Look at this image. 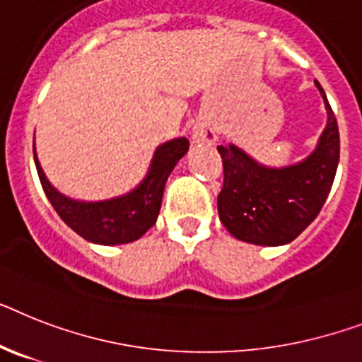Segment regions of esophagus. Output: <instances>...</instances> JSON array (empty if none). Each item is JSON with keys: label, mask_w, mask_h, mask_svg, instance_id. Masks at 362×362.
Segmentation results:
<instances>
[{"label": "esophagus", "mask_w": 362, "mask_h": 362, "mask_svg": "<svg viewBox=\"0 0 362 362\" xmlns=\"http://www.w3.org/2000/svg\"><path fill=\"white\" fill-rule=\"evenodd\" d=\"M194 140L196 142H203V144H214L218 140V134L209 125H196L194 127Z\"/></svg>", "instance_id": "1"}]
</instances>
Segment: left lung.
<instances>
[{
	"label": "left lung",
	"instance_id": "1",
	"mask_svg": "<svg viewBox=\"0 0 362 362\" xmlns=\"http://www.w3.org/2000/svg\"><path fill=\"white\" fill-rule=\"evenodd\" d=\"M315 83L325 101L327 125L305 160L268 168L235 144L218 146L223 163L218 214L238 240L259 246L288 244L324 207L339 166L340 136L324 88Z\"/></svg>",
	"mask_w": 362,
	"mask_h": 362
}]
</instances>
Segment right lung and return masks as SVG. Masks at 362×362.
Returning <instances> with one entry per match:
<instances>
[{
  "instance_id": "add662e5",
  "label": "right lung",
  "mask_w": 362,
  "mask_h": 362,
  "mask_svg": "<svg viewBox=\"0 0 362 362\" xmlns=\"http://www.w3.org/2000/svg\"><path fill=\"white\" fill-rule=\"evenodd\" d=\"M187 151L188 140L185 136L164 142L155 151L148 175L134 190L105 202H79L66 198L47 181L33 144V155L42 188L57 214L79 237L105 246L139 240L151 226H155L163 203L166 179Z\"/></svg>"
}]
</instances>
